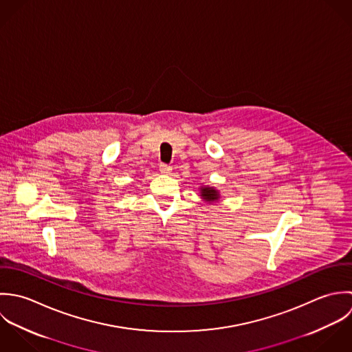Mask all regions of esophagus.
<instances>
[{
	"label": "esophagus",
	"mask_w": 352,
	"mask_h": 352,
	"mask_svg": "<svg viewBox=\"0 0 352 352\" xmlns=\"http://www.w3.org/2000/svg\"><path fill=\"white\" fill-rule=\"evenodd\" d=\"M171 166H168V164H166V163H160L159 164V171L162 173V174H170L171 173Z\"/></svg>",
	"instance_id": "1"
}]
</instances>
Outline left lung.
<instances>
[{"mask_svg":"<svg viewBox=\"0 0 352 352\" xmlns=\"http://www.w3.org/2000/svg\"><path fill=\"white\" fill-rule=\"evenodd\" d=\"M201 196H203L206 200H208V201L217 200V192H216L214 189H212V188H204V189H201Z\"/></svg>","mask_w":352,"mask_h":352,"instance_id":"1","label":"left lung"}]
</instances>
